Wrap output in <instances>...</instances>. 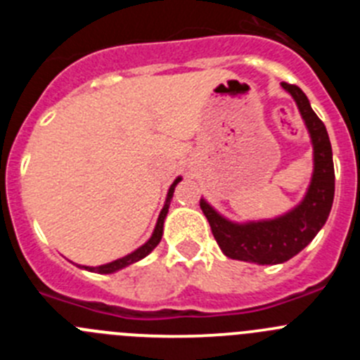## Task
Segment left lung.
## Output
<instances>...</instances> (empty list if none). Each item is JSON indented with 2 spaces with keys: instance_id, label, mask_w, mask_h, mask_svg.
<instances>
[{
  "instance_id": "8db88e82",
  "label": "left lung",
  "mask_w": 360,
  "mask_h": 360,
  "mask_svg": "<svg viewBox=\"0 0 360 360\" xmlns=\"http://www.w3.org/2000/svg\"><path fill=\"white\" fill-rule=\"evenodd\" d=\"M281 86L294 97L314 146V174L301 203L274 219L234 224L218 214L205 200H200L212 236L225 256L257 265H278L301 252L326 224L335 193L332 144L323 120L311 110L301 88L288 82Z\"/></svg>"
}]
</instances>
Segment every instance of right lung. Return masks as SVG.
<instances>
[{
    "label": "right lung",
    "mask_w": 360,
    "mask_h": 360,
    "mask_svg": "<svg viewBox=\"0 0 360 360\" xmlns=\"http://www.w3.org/2000/svg\"><path fill=\"white\" fill-rule=\"evenodd\" d=\"M180 180H182V178L178 176L176 180H174V182L171 184L169 191H167V198H165L164 207H162L160 214H158L157 225H155V231H153L151 238H149V240L146 241V243L142 245V247H139V249H136L135 252L128 254V256L120 257V259H115V262L106 263V265H101V266H81V269L91 270V272H98V274H113V272H117V270H120V269H124V266L131 265V263L141 262L142 257L148 256V254L151 252V250L155 249V247H157L158 243H160L162 232H164V219H165V216H167V211H169V203H171V198H173L174 187H176V184L180 182Z\"/></svg>",
    "instance_id": "right-lung-1"
}]
</instances>
